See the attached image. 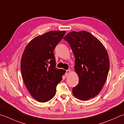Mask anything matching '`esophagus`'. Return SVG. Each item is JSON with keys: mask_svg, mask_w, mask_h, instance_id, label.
<instances>
[{"mask_svg": "<svg viewBox=\"0 0 124 124\" xmlns=\"http://www.w3.org/2000/svg\"><path fill=\"white\" fill-rule=\"evenodd\" d=\"M70 72V69L68 70H66V72H65V77H67V76H69Z\"/></svg>", "mask_w": 124, "mask_h": 124, "instance_id": "34e87169", "label": "esophagus"}]
</instances>
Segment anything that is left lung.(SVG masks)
I'll return each mask as SVG.
<instances>
[{
    "label": "left lung",
    "instance_id": "8db88e82",
    "mask_svg": "<svg viewBox=\"0 0 124 124\" xmlns=\"http://www.w3.org/2000/svg\"><path fill=\"white\" fill-rule=\"evenodd\" d=\"M75 58V70L79 77L72 89L81 101L93 98L100 93L107 79L110 61L107 51L95 36L86 31H71L64 36Z\"/></svg>",
    "mask_w": 124,
    "mask_h": 124
}]
</instances>
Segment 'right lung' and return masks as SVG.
Masks as SVG:
<instances>
[{"mask_svg":"<svg viewBox=\"0 0 124 124\" xmlns=\"http://www.w3.org/2000/svg\"><path fill=\"white\" fill-rule=\"evenodd\" d=\"M65 31H50L38 36L26 46L21 60L24 83L34 98L47 102L54 97L65 71L56 68L54 50Z\"/></svg>","mask_w":124,"mask_h":124,"instance_id":"add662e5","label":"right lung"}]
</instances>
